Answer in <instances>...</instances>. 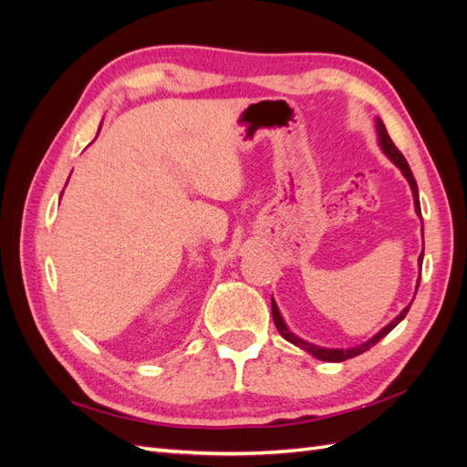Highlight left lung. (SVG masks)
Instances as JSON below:
<instances>
[{
    "label": "left lung",
    "mask_w": 467,
    "mask_h": 467,
    "mask_svg": "<svg viewBox=\"0 0 467 467\" xmlns=\"http://www.w3.org/2000/svg\"><path fill=\"white\" fill-rule=\"evenodd\" d=\"M376 130H378V142H379V148L384 150V153L388 155V158L398 165L400 169H401V173L405 175V179L409 181V187H411V191H413V201H415V210H417V214L420 216V204H419V189H417V181H415V177H413V173H411V167H409V163H407V160L403 158V153L395 148V144L391 142V138H389V134H388V130H386V126H384V122H381L379 119H376ZM425 253V251H422ZM422 253H420V257H419V266L422 265ZM420 280V278H419ZM417 288H419V282H417ZM271 306H273V319H275V325H276V329H278V333L286 338V341H290L292 345H296V347H300V348H304L306 352H309V355H314L316 358H319V360H327V362H343V360H347V358H352V357H358V355H362V352H366L368 348H372L378 341H381V338H384L395 325H398L405 316H407V312H409V307H411V304H409L403 312L395 317L391 323H388L384 329H381L379 333H376L370 341H366V343H362V345H358V347H352V348H347V350H343V348H321V347H316V345H312V343H306V341H302L300 337H296L294 333H290L288 331V327H286V323H285V319H282V316H280V312H278V307H276V304H275V300L271 302Z\"/></svg>",
    "instance_id": "8db88e82"
}]
</instances>
